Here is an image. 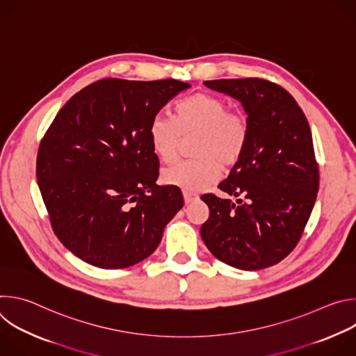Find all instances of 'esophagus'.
<instances>
[{"mask_svg":"<svg viewBox=\"0 0 356 356\" xmlns=\"http://www.w3.org/2000/svg\"><path fill=\"white\" fill-rule=\"evenodd\" d=\"M183 197H184V202L186 204H191V202H194V201H197L198 200V195L195 194V193H193V191H183Z\"/></svg>","mask_w":356,"mask_h":356,"instance_id":"esophagus-1","label":"esophagus"}]
</instances>
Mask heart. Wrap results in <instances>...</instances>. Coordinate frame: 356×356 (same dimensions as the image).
I'll return each mask as SVG.
<instances>
[{"label":"heart","mask_w":356,"mask_h":356,"mask_svg":"<svg viewBox=\"0 0 356 356\" xmlns=\"http://www.w3.org/2000/svg\"><path fill=\"white\" fill-rule=\"evenodd\" d=\"M213 92H195L175 106L173 117L158 113L149 122L147 135L154 154L162 162L177 156L181 136L195 135L194 159L180 161L162 172V181L186 191H198L216 181L221 169L236 165L248 147L249 118L243 110L228 108Z\"/></svg>","instance_id":"obj_1"}]
</instances>
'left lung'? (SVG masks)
Segmentation results:
<instances>
[{
    "label": "left lung",
    "mask_w": 356,
    "mask_h": 356,
    "mask_svg": "<svg viewBox=\"0 0 356 356\" xmlns=\"http://www.w3.org/2000/svg\"><path fill=\"white\" fill-rule=\"evenodd\" d=\"M204 84L241 101L249 118L242 159L218 188L201 238L221 262L259 270L283 261L298 243L317 198L320 173L309 121L289 91L259 77L210 80Z\"/></svg>",
    "instance_id": "obj_1"
}]
</instances>
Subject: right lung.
Masks as SVG:
<instances>
[{"label": "right lung", "mask_w": 356, "mask_h": 356, "mask_svg": "<svg viewBox=\"0 0 356 356\" xmlns=\"http://www.w3.org/2000/svg\"><path fill=\"white\" fill-rule=\"evenodd\" d=\"M190 84L98 80L76 92L43 135L36 177L59 241L81 261L124 269L155 252L183 207L179 187L158 186L147 128Z\"/></svg>", "instance_id": "1"}]
</instances>
